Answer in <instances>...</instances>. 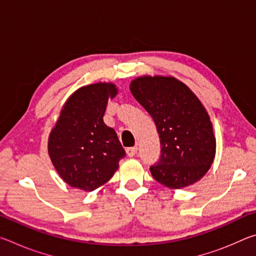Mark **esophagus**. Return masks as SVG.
I'll list each match as a JSON object with an SVG mask.
<instances>
[{"instance_id": "obj_1", "label": "esophagus", "mask_w": 256, "mask_h": 256, "mask_svg": "<svg viewBox=\"0 0 256 256\" xmlns=\"http://www.w3.org/2000/svg\"><path fill=\"white\" fill-rule=\"evenodd\" d=\"M126 154L128 157H134V156L138 154V146H131V148H128Z\"/></svg>"}]
</instances>
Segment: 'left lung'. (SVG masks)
<instances>
[{"instance_id":"obj_1","label":"left lung","mask_w":256,"mask_h":256,"mask_svg":"<svg viewBox=\"0 0 256 256\" xmlns=\"http://www.w3.org/2000/svg\"><path fill=\"white\" fill-rule=\"evenodd\" d=\"M130 90L157 126L162 156L150 167L154 178L170 188L200 180L214 162L216 138L198 98L172 76L136 78Z\"/></svg>"}]
</instances>
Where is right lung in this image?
I'll return each instance as SVG.
<instances>
[{"label": "right lung", "instance_id": "right-lung-1", "mask_svg": "<svg viewBox=\"0 0 256 256\" xmlns=\"http://www.w3.org/2000/svg\"><path fill=\"white\" fill-rule=\"evenodd\" d=\"M114 84L81 86L64 104L48 138V154L56 172L72 188L90 192L107 183L125 151L112 128L104 123Z\"/></svg>", "mask_w": 256, "mask_h": 256}]
</instances>
